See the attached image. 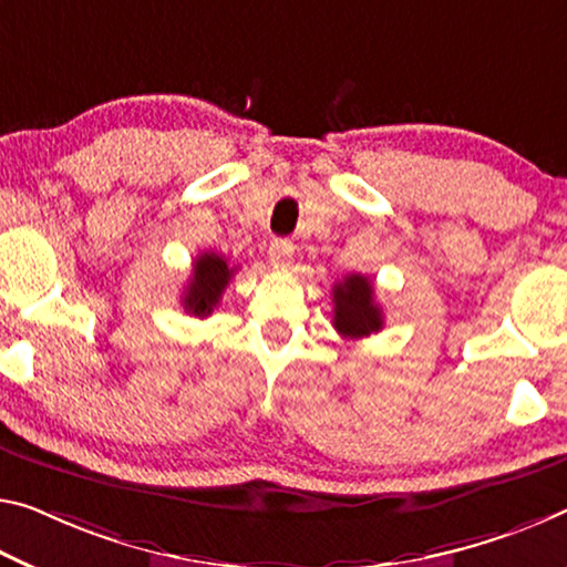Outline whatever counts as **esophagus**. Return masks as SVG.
Here are the masks:
<instances>
[{
    "label": "esophagus",
    "mask_w": 567,
    "mask_h": 567,
    "mask_svg": "<svg viewBox=\"0 0 567 567\" xmlns=\"http://www.w3.org/2000/svg\"><path fill=\"white\" fill-rule=\"evenodd\" d=\"M292 251L295 245L290 239H272V245H269V262L275 267H287L292 262Z\"/></svg>",
    "instance_id": "esophagus-1"
}]
</instances>
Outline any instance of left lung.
I'll use <instances>...</instances> for the list:
<instances>
[{"mask_svg":"<svg viewBox=\"0 0 567 567\" xmlns=\"http://www.w3.org/2000/svg\"><path fill=\"white\" fill-rule=\"evenodd\" d=\"M332 326L343 338H365L383 328V310L373 300V282L365 275H348L332 285Z\"/></svg>","mask_w":567,"mask_h":567,"instance_id":"8db88e82","label":"left lung"}]
</instances>
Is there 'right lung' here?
Masks as SVG:
<instances>
[{"mask_svg": "<svg viewBox=\"0 0 567 567\" xmlns=\"http://www.w3.org/2000/svg\"><path fill=\"white\" fill-rule=\"evenodd\" d=\"M237 267H229L227 259L214 255V251H204V255L196 257L192 280H188L184 290V310L194 318H206L212 316L214 308H217L221 300L224 287L229 285L231 275H235Z\"/></svg>", "mask_w": 567, "mask_h": 567, "instance_id": "right-lung-1", "label": "right lung"}]
</instances>
